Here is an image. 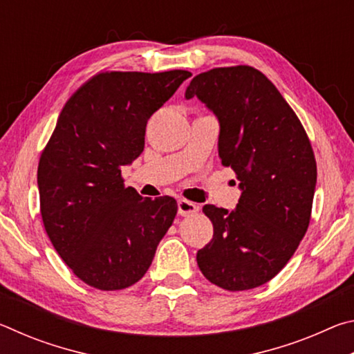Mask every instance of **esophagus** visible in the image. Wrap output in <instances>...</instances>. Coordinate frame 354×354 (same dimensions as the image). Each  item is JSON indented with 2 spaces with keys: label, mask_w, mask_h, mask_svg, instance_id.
Instances as JSON below:
<instances>
[{
  "label": "esophagus",
  "mask_w": 354,
  "mask_h": 354,
  "mask_svg": "<svg viewBox=\"0 0 354 354\" xmlns=\"http://www.w3.org/2000/svg\"><path fill=\"white\" fill-rule=\"evenodd\" d=\"M198 211V206L195 203L187 201V200H179L178 201V214L183 215V217H187V215H192Z\"/></svg>",
  "instance_id": "obj_1"
}]
</instances>
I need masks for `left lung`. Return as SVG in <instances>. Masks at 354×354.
Returning <instances> with one entry per match:
<instances>
[{"label":"left lung","mask_w":354,"mask_h":354,"mask_svg":"<svg viewBox=\"0 0 354 354\" xmlns=\"http://www.w3.org/2000/svg\"><path fill=\"white\" fill-rule=\"evenodd\" d=\"M194 97L217 117L221 164L242 190L234 211L203 207L214 237L196 262L221 289H254L283 270L306 234L317 184L313 147L278 88L248 65L196 75L185 88V98Z\"/></svg>","instance_id":"8db88e82"}]
</instances>
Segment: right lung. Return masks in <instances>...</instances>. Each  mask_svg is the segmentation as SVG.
<instances>
[{
	"mask_svg": "<svg viewBox=\"0 0 354 354\" xmlns=\"http://www.w3.org/2000/svg\"><path fill=\"white\" fill-rule=\"evenodd\" d=\"M190 76L185 70L93 76L65 103L40 156L46 234L76 277L95 289L136 284L175 220L176 200L142 198L123 185L122 167L142 154L149 117Z\"/></svg>",
	"mask_w": 354,
	"mask_h": 354,
	"instance_id": "1",
	"label": "right lung"
}]
</instances>
